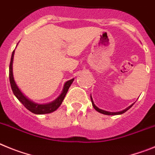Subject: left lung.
Masks as SVG:
<instances>
[{
	"label": "left lung",
	"instance_id": "8db88e82",
	"mask_svg": "<svg viewBox=\"0 0 155 155\" xmlns=\"http://www.w3.org/2000/svg\"><path fill=\"white\" fill-rule=\"evenodd\" d=\"M90 99H91V102H92V104H93V107H94V109L96 110L97 111H98L99 113H100V114H105V115H119V114H124V113H125L126 111H127L128 110H129L130 107H132V106L134 105L133 104H131L130 106H129V107H127V108H126L125 110H121V111H119V112H110V111H106V110H101V109H100L99 107H97V106L95 105L94 103H93V98H92V97L90 96Z\"/></svg>",
	"mask_w": 155,
	"mask_h": 155
}]
</instances>
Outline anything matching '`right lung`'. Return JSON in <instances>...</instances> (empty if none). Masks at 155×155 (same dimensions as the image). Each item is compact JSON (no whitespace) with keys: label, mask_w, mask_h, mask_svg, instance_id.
Wrapping results in <instances>:
<instances>
[{"label":"right lung","mask_w":155,"mask_h":155,"mask_svg":"<svg viewBox=\"0 0 155 155\" xmlns=\"http://www.w3.org/2000/svg\"><path fill=\"white\" fill-rule=\"evenodd\" d=\"M14 55H15V50L12 52V58H11V62H10L9 66V79H10V83H11V86H12V91H13L14 94L17 99L23 104L26 108L31 111L33 114H50V113L54 112L56 110L58 107H60L62 104V101H63L64 98H65V95L67 93L69 88L70 87L71 84L72 82L74 81V79H72L70 80L65 82L64 84L63 89L61 93V94L58 97V98L55 99L54 101L48 103V104H40L35 103L34 101L31 100L28 97H27L24 94L21 90L18 88V86H17L16 83H15V79H14L13 75V60H14Z\"/></svg>","instance_id":"1"}]
</instances>
